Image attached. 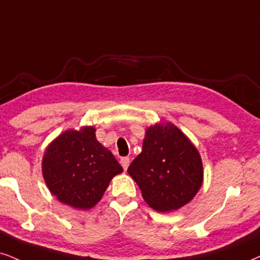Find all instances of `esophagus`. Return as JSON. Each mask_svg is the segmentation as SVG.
I'll return each mask as SVG.
<instances>
[{
	"instance_id": "esophagus-1",
	"label": "esophagus",
	"mask_w": 260,
	"mask_h": 260,
	"mask_svg": "<svg viewBox=\"0 0 260 260\" xmlns=\"http://www.w3.org/2000/svg\"><path fill=\"white\" fill-rule=\"evenodd\" d=\"M129 164H130V159L127 158V156H123V158L120 159V165L123 166L124 171H126V169L129 168Z\"/></svg>"
}]
</instances>
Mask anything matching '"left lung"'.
<instances>
[{
  "label": "left lung",
  "instance_id": "obj_1",
  "mask_svg": "<svg viewBox=\"0 0 260 260\" xmlns=\"http://www.w3.org/2000/svg\"><path fill=\"white\" fill-rule=\"evenodd\" d=\"M127 172L150 207L159 212L178 210L203 184V162L193 143L172 124H156L146 131L142 152Z\"/></svg>",
  "mask_w": 260,
  "mask_h": 260
}]
</instances>
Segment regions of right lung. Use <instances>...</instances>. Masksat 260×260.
<instances>
[{
	"label": "right lung",
	"instance_id": "obj_1",
	"mask_svg": "<svg viewBox=\"0 0 260 260\" xmlns=\"http://www.w3.org/2000/svg\"><path fill=\"white\" fill-rule=\"evenodd\" d=\"M44 181L57 200L88 210L101 200L115 175L123 168L96 140L92 126L67 130L54 140L42 161Z\"/></svg>",
	"mask_w": 260,
	"mask_h": 260
}]
</instances>
